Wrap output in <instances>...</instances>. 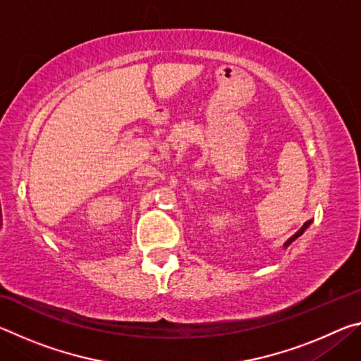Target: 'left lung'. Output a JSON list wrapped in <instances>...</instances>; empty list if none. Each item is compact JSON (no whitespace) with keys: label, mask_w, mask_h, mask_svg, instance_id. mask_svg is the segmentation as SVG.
<instances>
[{"label":"left lung","mask_w":361,"mask_h":361,"mask_svg":"<svg viewBox=\"0 0 361 361\" xmlns=\"http://www.w3.org/2000/svg\"><path fill=\"white\" fill-rule=\"evenodd\" d=\"M310 224H312V219H309V221H305V223L302 224V228H301V229H299V231L296 232V234H293V235L290 237V239H288V240H286V242L283 243V248H288V247L291 245V243H293V242H295V240L298 239V237H299V235H302V234H304V231H305V229H307Z\"/></svg>","instance_id":"left-lung-1"}]
</instances>
